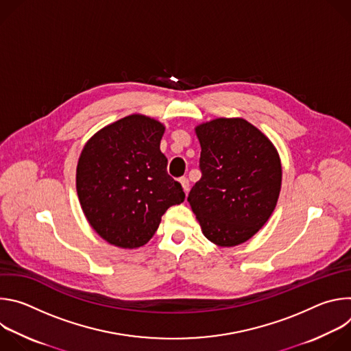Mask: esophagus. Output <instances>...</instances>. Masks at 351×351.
Returning a JSON list of instances; mask_svg holds the SVG:
<instances>
[{
  "label": "esophagus",
  "instance_id": "obj_1",
  "mask_svg": "<svg viewBox=\"0 0 351 351\" xmlns=\"http://www.w3.org/2000/svg\"><path fill=\"white\" fill-rule=\"evenodd\" d=\"M179 182H180V184H182V187H183V190H184V193H187L189 191V179L186 178V176H182L180 179H179Z\"/></svg>",
  "mask_w": 351,
  "mask_h": 351
}]
</instances>
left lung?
<instances>
[{"label":"left lung","instance_id":"left-lung-1","mask_svg":"<svg viewBox=\"0 0 351 351\" xmlns=\"http://www.w3.org/2000/svg\"><path fill=\"white\" fill-rule=\"evenodd\" d=\"M202 145L199 179L190 190L204 236L232 247L254 236L274 213L282 167L274 144L240 118H219L195 128Z\"/></svg>","mask_w":351,"mask_h":351}]
</instances>
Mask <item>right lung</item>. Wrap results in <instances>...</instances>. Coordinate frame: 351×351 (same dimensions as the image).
<instances>
[{"mask_svg": "<svg viewBox=\"0 0 351 351\" xmlns=\"http://www.w3.org/2000/svg\"><path fill=\"white\" fill-rule=\"evenodd\" d=\"M164 125L129 115L95 133L76 171L82 210L91 228L122 248L145 244L161 217L184 202L182 184L168 175L160 143Z\"/></svg>", "mask_w": 351, "mask_h": 351, "instance_id": "1", "label": "right lung"}]
</instances>
